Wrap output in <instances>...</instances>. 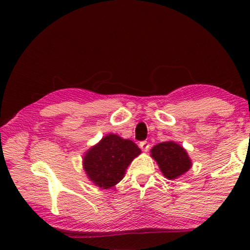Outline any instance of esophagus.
<instances>
[{
	"instance_id": "1",
	"label": "esophagus",
	"mask_w": 250,
	"mask_h": 250,
	"mask_svg": "<svg viewBox=\"0 0 250 250\" xmlns=\"http://www.w3.org/2000/svg\"><path fill=\"white\" fill-rule=\"evenodd\" d=\"M140 148L142 149V151L146 152L149 150V148H150V145L146 141H143V142L140 143Z\"/></svg>"
}]
</instances>
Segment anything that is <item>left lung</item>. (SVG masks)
I'll return each instance as SVG.
<instances>
[{"label": "left lung", "mask_w": 250, "mask_h": 250, "mask_svg": "<svg viewBox=\"0 0 250 250\" xmlns=\"http://www.w3.org/2000/svg\"><path fill=\"white\" fill-rule=\"evenodd\" d=\"M150 153L158 164L160 172L168 180L179 179L192 167L187 150L174 141L158 143L150 150Z\"/></svg>", "instance_id": "obj_1"}]
</instances>
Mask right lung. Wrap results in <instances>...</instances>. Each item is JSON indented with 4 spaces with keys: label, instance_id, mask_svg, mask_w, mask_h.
<instances>
[{
    "label": "right lung",
    "instance_id": "obj_1",
    "mask_svg": "<svg viewBox=\"0 0 250 250\" xmlns=\"http://www.w3.org/2000/svg\"><path fill=\"white\" fill-rule=\"evenodd\" d=\"M141 149L131 140L107 134L83 156V168L95 187L110 189L121 182L126 169Z\"/></svg>",
    "mask_w": 250,
    "mask_h": 250
}]
</instances>
